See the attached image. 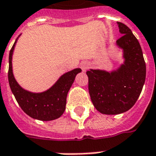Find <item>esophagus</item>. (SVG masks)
<instances>
[{
	"label": "esophagus",
	"mask_w": 156,
	"mask_h": 156,
	"mask_svg": "<svg viewBox=\"0 0 156 156\" xmlns=\"http://www.w3.org/2000/svg\"><path fill=\"white\" fill-rule=\"evenodd\" d=\"M80 67L83 72H86L88 69V68H89V64L87 62H82L80 64Z\"/></svg>",
	"instance_id": "1"
}]
</instances>
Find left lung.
<instances>
[{"label": "left lung", "instance_id": "1", "mask_svg": "<svg viewBox=\"0 0 156 156\" xmlns=\"http://www.w3.org/2000/svg\"><path fill=\"white\" fill-rule=\"evenodd\" d=\"M122 34L116 44L123 49L125 62L111 73L90 69L88 89L90 99L98 111L107 115H116L128 111L139 97L146 79V63L141 46L131 30L117 23Z\"/></svg>", "mask_w": 156, "mask_h": 156}]
</instances>
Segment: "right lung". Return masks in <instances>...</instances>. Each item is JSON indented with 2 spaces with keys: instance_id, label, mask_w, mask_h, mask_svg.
<instances>
[{
  "instance_id": "right-lung-1",
  "label": "right lung",
  "mask_w": 156,
  "mask_h": 156,
  "mask_svg": "<svg viewBox=\"0 0 156 156\" xmlns=\"http://www.w3.org/2000/svg\"><path fill=\"white\" fill-rule=\"evenodd\" d=\"M18 40V39H17ZM17 40L10 49L9 56L8 78L9 87L21 108L28 116L40 121H52L59 118L66 110V97L74 78L81 69H74L59 78L52 87L44 92L32 93L18 85L13 77L12 55Z\"/></svg>"
}]
</instances>
